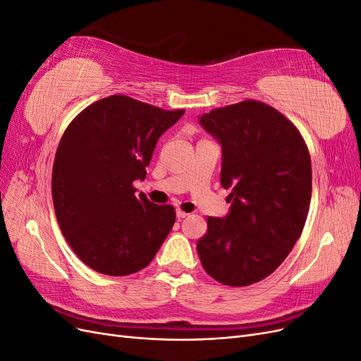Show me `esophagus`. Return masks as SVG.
<instances>
[{
	"label": "esophagus",
	"instance_id": "1",
	"mask_svg": "<svg viewBox=\"0 0 361 361\" xmlns=\"http://www.w3.org/2000/svg\"><path fill=\"white\" fill-rule=\"evenodd\" d=\"M176 216H178V220H182V218L188 216V214H187V212H183V211H180V209H178V211H176Z\"/></svg>",
	"mask_w": 361,
	"mask_h": 361
}]
</instances>
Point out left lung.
Segmentation results:
<instances>
[{
    "label": "left lung",
    "mask_w": 361,
    "mask_h": 361,
    "mask_svg": "<svg viewBox=\"0 0 361 361\" xmlns=\"http://www.w3.org/2000/svg\"><path fill=\"white\" fill-rule=\"evenodd\" d=\"M199 123L221 146L220 180L232 203L226 216H207L200 262L223 285H253L281 265L304 228L312 195L307 146L276 108L251 99L202 114Z\"/></svg>",
    "instance_id": "1"
}]
</instances>
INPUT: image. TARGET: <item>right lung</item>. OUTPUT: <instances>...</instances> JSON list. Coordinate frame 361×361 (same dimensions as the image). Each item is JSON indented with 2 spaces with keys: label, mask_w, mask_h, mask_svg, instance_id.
<instances>
[{
  "label": "right lung",
  "mask_w": 361,
  "mask_h": 361,
  "mask_svg": "<svg viewBox=\"0 0 361 361\" xmlns=\"http://www.w3.org/2000/svg\"><path fill=\"white\" fill-rule=\"evenodd\" d=\"M114 94L87 106L64 130L52 167L63 236L87 267L129 276L155 257L176 220L170 204L135 195L158 138L183 116Z\"/></svg>",
  "instance_id": "add662e5"
}]
</instances>
